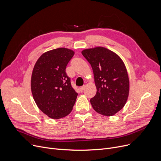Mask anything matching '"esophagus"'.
<instances>
[{"label": "esophagus", "mask_w": 161, "mask_h": 161, "mask_svg": "<svg viewBox=\"0 0 161 161\" xmlns=\"http://www.w3.org/2000/svg\"><path fill=\"white\" fill-rule=\"evenodd\" d=\"M85 88H86V87H85V86H82V87H80V91L82 92H83V91H84V90H85Z\"/></svg>", "instance_id": "1"}]
</instances>
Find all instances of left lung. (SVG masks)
<instances>
[{"mask_svg": "<svg viewBox=\"0 0 161 161\" xmlns=\"http://www.w3.org/2000/svg\"><path fill=\"white\" fill-rule=\"evenodd\" d=\"M82 55L94 74L96 95L90 100L97 113L112 116L125 105L129 94V78L121 57L104 47L83 49Z\"/></svg>", "mask_w": 161, "mask_h": 161, "instance_id": "obj_1", "label": "left lung"}]
</instances>
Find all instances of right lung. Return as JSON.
<instances>
[{
    "label": "right lung",
    "instance_id": "1",
    "mask_svg": "<svg viewBox=\"0 0 161 161\" xmlns=\"http://www.w3.org/2000/svg\"><path fill=\"white\" fill-rule=\"evenodd\" d=\"M74 55L70 49L59 47L42 54L34 66L31 88L40 110L52 119H60L72 110L78 93L71 86L65 69Z\"/></svg>",
    "mask_w": 161,
    "mask_h": 161
}]
</instances>
